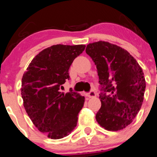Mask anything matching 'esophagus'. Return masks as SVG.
Wrapping results in <instances>:
<instances>
[{"instance_id":"obj_1","label":"esophagus","mask_w":157,"mask_h":157,"mask_svg":"<svg viewBox=\"0 0 157 157\" xmlns=\"http://www.w3.org/2000/svg\"><path fill=\"white\" fill-rule=\"evenodd\" d=\"M87 96L89 98H94V97L96 96V92H95V90H91V91L87 94Z\"/></svg>"}]
</instances>
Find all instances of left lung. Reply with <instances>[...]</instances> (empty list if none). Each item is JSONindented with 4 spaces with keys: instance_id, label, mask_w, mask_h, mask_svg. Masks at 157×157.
<instances>
[{
    "instance_id": "left-lung-1",
    "label": "left lung",
    "mask_w": 157,
    "mask_h": 157,
    "mask_svg": "<svg viewBox=\"0 0 157 157\" xmlns=\"http://www.w3.org/2000/svg\"><path fill=\"white\" fill-rule=\"evenodd\" d=\"M96 65L101 102L95 119L108 131L126 128L141 108L146 82L142 68L126 49L105 41L87 45Z\"/></svg>"
}]
</instances>
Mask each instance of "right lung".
Listing matches in <instances>:
<instances>
[{"label": "right lung", "instance_id": "add662e5", "mask_svg": "<svg viewBox=\"0 0 157 157\" xmlns=\"http://www.w3.org/2000/svg\"><path fill=\"white\" fill-rule=\"evenodd\" d=\"M85 45L57 44L44 49L33 59L22 79L21 95L28 115L40 132L52 139L67 136L77 126L84 105L77 92H61L69 80L73 61Z\"/></svg>", "mask_w": 157, "mask_h": 157}]
</instances>
